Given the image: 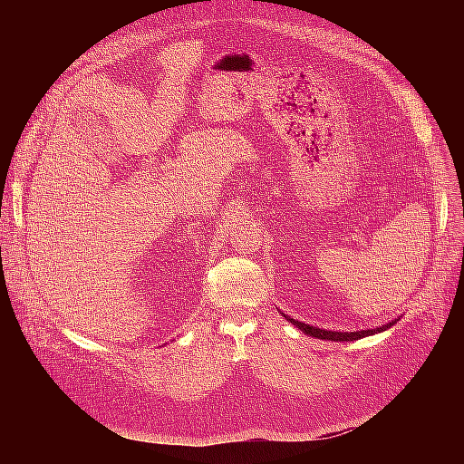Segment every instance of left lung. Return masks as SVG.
Here are the masks:
<instances>
[{
  "instance_id": "obj_1",
  "label": "left lung",
  "mask_w": 464,
  "mask_h": 464,
  "mask_svg": "<svg viewBox=\"0 0 464 464\" xmlns=\"http://www.w3.org/2000/svg\"><path fill=\"white\" fill-rule=\"evenodd\" d=\"M285 315V314H283ZM285 319L286 321H290V323H294V325H296L302 333H305V334H310V336H315V339H323V341H358V339H363V336H370V334H375V333H382V331H387L389 327H392L397 323V319L395 321H389V323H385V325H382V327H377V329H366V331H354V333H341V331H325V329H317V327H312V325H307V323H302V321H296V319H290L288 315H285Z\"/></svg>"
}]
</instances>
